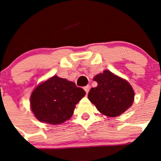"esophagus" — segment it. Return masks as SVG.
Masks as SVG:
<instances>
[{"instance_id":"esophagus-1","label":"esophagus","mask_w":161,"mask_h":161,"mask_svg":"<svg viewBox=\"0 0 161 161\" xmlns=\"http://www.w3.org/2000/svg\"><path fill=\"white\" fill-rule=\"evenodd\" d=\"M84 89H85V91L86 92V93H89V89H90V86H89V85H86V86L84 87Z\"/></svg>"}]
</instances>
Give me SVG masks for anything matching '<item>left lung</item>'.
Segmentation results:
<instances>
[{
    "instance_id": "8db88e82",
    "label": "left lung",
    "mask_w": 161,
    "mask_h": 161,
    "mask_svg": "<svg viewBox=\"0 0 161 161\" xmlns=\"http://www.w3.org/2000/svg\"><path fill=\"white\" fill-rule=\"evenodd\" d=\"M97 86L92 88L88 98L102 114L116 117L132 105L134 90L128 82L109 71L97 75L93 78Z\"/></svg>"
}]
</instances>
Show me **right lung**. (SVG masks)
Masks as SVG:
<instances>
[{
  "instance_id": "add662e5",
  "label": "right lung",
  "mask_w": 161,
  "mask_h": 161,
  "mask_svg": "<svg viewBox=\"0 0 161 161\" xmlns=\"http://www.w3.org/2000/svg\"><path fill=\"white\" fill-rule=\"evenodd\" d=\"M85 95V90L74 82L54 76L33 91L31 109L41 122L59 124L72 117L76 104Z\"/></svg>"
}]
</instances>
